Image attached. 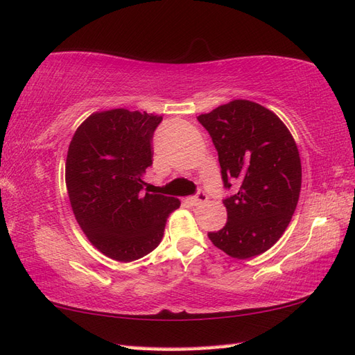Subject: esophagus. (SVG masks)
<instances>
[{"label":"esophagus","mask_w":355,"mask_h":355,"mask_svg":"<svg viewBox=\"0 0 355 355\" xmlns=\"http://www.w3.org/2000/svg\"><path fill=\"white\" fill-rule=\"evenodd\" d=\"M207 200H209V196L205 195L204 192H198L195 196H191V198H189V202H191L192 205H200V204L205 202Z\"/></svg>","instance_id":"1"}]
</instances>
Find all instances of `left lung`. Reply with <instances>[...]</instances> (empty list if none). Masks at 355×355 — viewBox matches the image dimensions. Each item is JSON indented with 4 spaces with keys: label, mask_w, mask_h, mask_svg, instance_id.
<instances>
[{
    "label": "left lung",
    "mask_w": 355,
    "mask_h": 355,
    "mask_svg": "<svg viewBox=\"0 0 355 355\" xmlns=\"http://www.w3.org/2000/svg\"><path fill=\"white\" fill-rule=\"evenodd\" d=\"M215 145L227 224L209 233L216 248L245 260L268 251L286 232L301 192V159L289 128L254 101L233 100L198 116Z\"/></svg>",
    "instance_id": "8db88e82"
}]
</instances>
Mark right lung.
I'll use <instances>...</instances> for the list:
<instances>
[{"instance_id": "add662e5", "label": "right lung", "mask_w": 355, "mask_h": 355, "mask_svg": "<svg viewBox=\"0 0 355 355\" xmlns=\"http://www.w3.org/2000/svg\"><path fill=\"white\" fill-rule=\"evenodd\" d=\"M162 116L112 109L92 113L72 136L64 180L80 228L116 261L150 254L163 237L177 198L145 191L151 140Z\"/></svg>"}]
</instances>
